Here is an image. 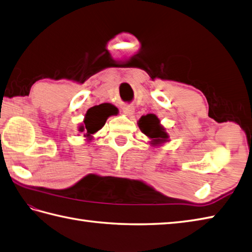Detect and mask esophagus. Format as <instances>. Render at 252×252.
Returning <instances> with one entry per match:
<instances>
[{
	"mask_svg": "<svg viewBox=\"0 0 252 252\" xmlns=\"http://www.w3.org/2000/svg\"><path fill=\"white\" fill-rule=\"evenodd\" d=\"M122 111L126 116H132L134 114V107L132 105H125L122 108Z\"/></svg>",
	"mask_w": 252,
	"mask_h": 252,
	"instance_id": "1",
	"label": "esophagus"
}]
</instances>
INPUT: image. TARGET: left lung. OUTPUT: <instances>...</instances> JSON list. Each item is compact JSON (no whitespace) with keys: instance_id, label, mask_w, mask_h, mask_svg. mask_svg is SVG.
Here are the masks:
<instances>
[{"instance_id":"1","label":"left lung","mask_w":252,"mask_h":252,"mask_svg":"<svg viewBox=\"0 0 252 252\" xmlns=\"http://www.w3.org/2000/svg\"><path fill=\"white\" fill-rule=\"evenodd\" d=\"M137 126L143 134H145L151 140L149 144L152 146H160L169 142V134L165 132V129L156 115L147 114L142 116L137 121Z\"/></svg>"}]
</instances>
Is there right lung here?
I'll return each instance as SVG.
<instances>
[{"label": "right lung", "mask_w": 252, "mask_h": 252, "mask_svg": "<svg viewBox=\"0 0 252 252\" xmlns=\"http://www.w3.org/2000/svg\"><path fill=\"white\" fill-rule=\"evenodd\" d=\"M114 105L105 103L91 107L84 116L83 123L79 126L78 131L84 133L87 141H91L96 132H98L105 126L107 119L115 115Z\"/></svg>", "instance_id": "1"}]
</instances>
